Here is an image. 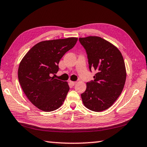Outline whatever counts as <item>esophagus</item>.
I'll use <instances>...</instances> for the list:
<instances>
[{
	"label": "esophagus",
	"instance_id": "34e87169",
	"mask_svg": "<svg viewBox=\"0 0 147 147\" xmlns=\"http://www.w3.org/2000/svg\"><path fill=\"white\" fill-rule=\"evenodd\" d=\"M69 83H70V84H71V85L72 86H74V85H75V84H76V82H73V81H69Z\"/></svg>",
	"mask_w": 147,
	"mask_h": 147
}]
</instances>
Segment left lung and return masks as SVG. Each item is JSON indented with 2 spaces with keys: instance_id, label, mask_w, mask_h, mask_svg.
Masks as SVG:
<instances>
[{
  "instance_id": "8db88e82",
  "label": "left lung",
  "mask_w": 147,
  "mask_h": 147,
  "mask_svg": "<svg viewBox=\"0 0 147 147\" xmlns=\"http://www.w3.org/2000/svg\"><path fill=\"white\" fill-rule=\"evenodd\" d=\"M88 54L90 71H96L94 80L87 82L81 94L84 105L99 112L113 105L121 94L126 78L125 63L119 50L98 36L80 38Z\"/></svg>"
}]
</instances>
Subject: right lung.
I'll use <instances>...</instances> for the list:
<instances>
[{
	"label": "right lung",
	"instance_id": "obj_1",
	"mask_svg": "<svg viewBox=\"0 0 147 147\" xmlns=\"http://www.w3.org/2000/svg\"><path fill=\"white\" fill-rule=\"evenodd\" d=\"M78 38L41 41L30 49L20 62L19 82L29 100L38 109L52 111L58 109L69 90L67 82L54 78L58 63Z\"/></svg>",
	"mask_w": 147,
	"mask_h": 147
}]
</instances>
